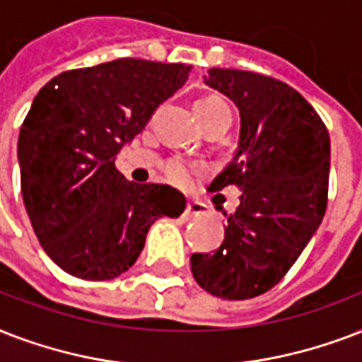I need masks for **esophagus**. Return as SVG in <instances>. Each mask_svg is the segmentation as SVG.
Returning a JSON list of instances; mask_svg holds the SVG:
<instances>
[{
    "label": "esophagus",
    "instance_id": "34e87169",
    "mask_svg": "<svg viewBox=\"0 0 362 362\" xmlns=\"http://www.w3.org/2000/svg\"><path fill=\"white\" fill-rule=\"evenodd\" d=\"M207 207L202 204V202H189L187 204V209H185V219H196V217H202V215H206Z\"/></svg>",
    "mask_w": 362,
    "mask_h": 362
}]
</instances>
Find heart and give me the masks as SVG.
Wrapping results in <instances>:
<instances>
[{"label":"heart","instance_id":"obj_1","mask_svg":"<svg viewBox=\"0 0 362 362\" xmlns=\"http://www.w3.org/2000/svg\"><path fill=\"white\" fill-rule=\"evenodd\" d=\"M194 109L200 120L206 119V117H211V115H230L228 105L217 96L200 98V100L194 103ZM194 172L196 168L192 166V164H189V162L181 160V158H170V160L164 164V173H166V177L170 179L172 183L179 185V187H187V185H190Z\"/></svg>","mask_w":362,"mask_h":362}]
</instances>
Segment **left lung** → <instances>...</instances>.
Returning a JSON list of instances; mask_svg holds the SVG:
<instances>
[{"label": "left lung", "mask_w": 362, "mask_h": 362, "mask_svg": "<svg viewBox=\"0 0 362 362\" xmlns=\"http://www.w3.org/2000/svg\"><path fill=\"white\" fill-rule=\"evenodd\" d=\"M206 85L230 98L242 117L236 155L209 189L234 185L242 196L225 215V242L215 253H192L190 270L213 296L247 300L281 281L321 225L330 137L317 111L283 81L213 67Z\"/></svg>", "instance_id": "left-lung-1"}]
</instances>
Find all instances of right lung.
<instances>
[{
	"label": "right lung",
	"instance_id": "right-lung-1",
	"mask_svg": "<svg viewBox=\"0 0 362 362\" xmlns=\"http://www.w3.org/2000/svg\"><path fill=\"white\" fill-rule=\"evenodd\" d=\"M190 69L119 58L56 75L33 98L18 136L22 198L45 253L69 276L119 277L151 225L183 213L179 190L128 181L115 156Z\"/></svg>",
	"mask_w": 362,
	"mask_h": 362
}]
</instances>
